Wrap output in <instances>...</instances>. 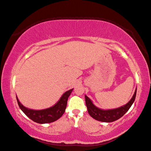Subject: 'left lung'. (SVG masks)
I'll return each instance as SVG.
<instances>
[{"label": "left lung", "instance_id": "1", "mask_svg": "<svg viewBox=\"0 0 151 151\" xmlns=\"http://www.w3.org/2000/svg\"><path fill=\"white\" fill-rule=\"evenodd\" d=\"M136 91L137 88L136 89L132 98L130 99V101L128 102L127 104L118 108L107 110H102V109H100L97 108V106H95L93 104V102L90 100V99L86 95H85L86 104L88 108V113L91 115V117L99 121L110 123V122L116 121L119 118H121L122 116H123L124 114L129 110L131 106L132 105L133 102L135 101L136 99Z\"/></svg>", "mask_w": 151, "mask_h": 151}]
</instances>
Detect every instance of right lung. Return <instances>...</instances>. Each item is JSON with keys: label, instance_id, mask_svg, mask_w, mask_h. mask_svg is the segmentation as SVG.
Instances as JSON below:
<instances>
[{"label": "right lung", "instance_id": "obj_1", "mask_svg": "<svg viewBox=\"0 0 151 151\" xmlns=\"http://www.w3.org/2000/svg\"><path fill=\"white\" fill-rule=\"evenodd\" d=\"M73 90V89H71L64 93L58 102L56 104H54L53 106L41 110H32V109L24 107L19 102L17 97H16V98H17L19 108L30 119L40 124L50 123L58 120L62 116V115L65 111L68 97Z\"/></svg>", "mask_w": 151, "mask_h": 151}]
</instances>
